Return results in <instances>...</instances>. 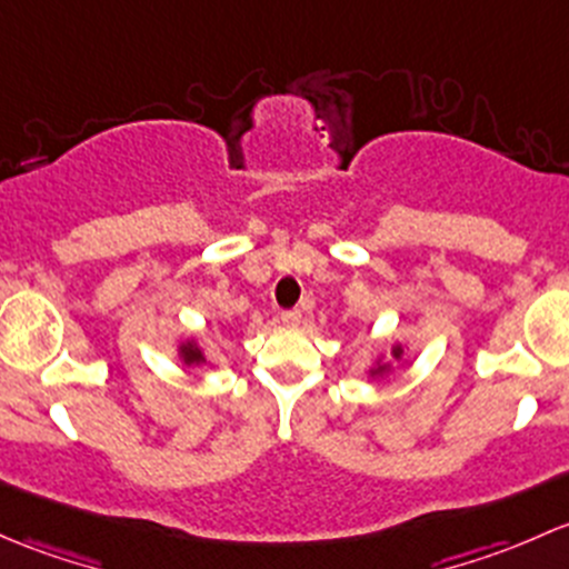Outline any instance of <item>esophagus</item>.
<instances>
[{"label": "esophagus", "instance_id": "34e87169", "mask_svg": "<svg viewBox=\"0 0 569 569\" xmlns=\"http://www.w3.org/2000/svg\"><path fill=\"white\" fill-rule=\"evenodd\" d=\"M282 323L284 326H298V323H301V309H284V312H282Z\"/></svg>", "mask_w": 569, "mask_h": 569}]
</instances>
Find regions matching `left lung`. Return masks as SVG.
<instances>
[{
    "label": "left lung",
    "mask_w": 569,
    "mask_h": 569,
    "mask_svg": "<svg viewBox=\"0 0 569 569\" xmlns=\"http://www.w3.org/2000/svg\"><path fill=\"white\" fill-rule=\"evenodd\" d=\"M391 356L400 361L402 359V345H395V348H391ZM389 370H391L389 365H380V361H378V365H375V370H370V375H372V378H378V375H386Z\"/></svg>",
    "instance_id": "left-lung-1"
}]
</instances>
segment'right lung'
<instances>
[{"label":"right lung","mask_w":569,"mask_h":569,"mask_svg":"<svg viewBox=\"0 0 569 569\" xmlns=\"http://www.w3.org/2000/svg\"><path fill=\"white\" fill-rule=\"evenodd\" d=\"M180 359H183L186 367H194V365H204V353L202 348L194 342V339H186L183 345H180Z\"/></svg>","instance_id":"obj_1"}]
</instances>
